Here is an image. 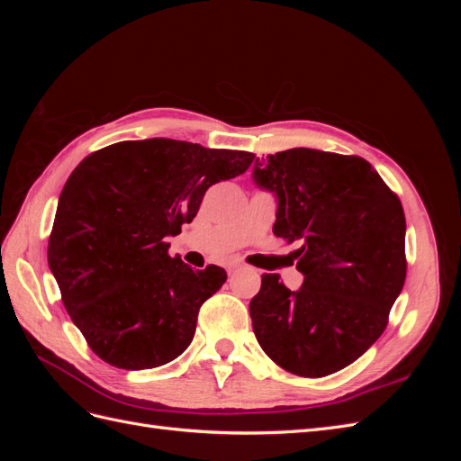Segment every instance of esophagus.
Segmentation results:
<instances>
[{
    "instance_id": "esophagus-1",
    "label": "esophagus",
    "mask_w": 461,
    "mask_h": 461,
    "mask_svg": "<svg viewBox=\"0 0 461 461\" xmlns=\"http://www.w3.org/2000/svg\"><path fill=\"white\" fill-rule=\"evenodd\" d=\"M242 269V265H230L229 267V275H232V273H236V271H240Z\"/></svg>"
}]
</instances>
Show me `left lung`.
<instances>
[{
    "label": "left lung",
    "instance_id": "obj_1",
    "mask_svg": "<svg viewBox=\"0 0 461 461\" xmlns=\"http://www.w3.org/2000/svg\"><path fill=\"white\" fill-rule=\"evenodd\" d=\"M254 183L276 198L273 232L298 242V290L263 275L254 334L276 366L325 376L381 337L406 281V217L371 163L292 148L258 159Z\"/></svg>",
    "mask_w": 461,
    "mask_h": 461
}]
</instances>
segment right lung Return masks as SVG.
Segmentation results:
<instances>
[{"label":"right lung","mask_w":461,"mask_h":461,"mask_svg":"<svg viewBox=\"0 0 461 461\" xmlns=\"http://www.w3.org/2000/svg\"><path fill=\"white\" fill-rule=\"evenodd\" d=\"M254 153L149 138L92 153L58 202L48 263L73 323L119 369L169 364L190 346L202 303L227 281L171 258L167 239L205 190L242 175Z\"/></svg>","instance_id":"right-lung-1"}]
</instances>
